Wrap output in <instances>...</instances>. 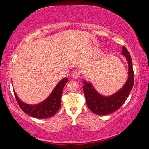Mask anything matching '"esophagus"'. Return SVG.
<instances>
[{"label":"esophagus","mask_w":149,"mask_h":149,"mask_svg":"<svg viewBox=\"0 0 149 149\" xmlns=\"http://www.w3.org/2000/svg\"><path fill=\"white\" fill-rule=\"evenodd\" d=\"M79 72L78 70H74L72 72V78H74V79H76L78 77H79Z\"/></svg>","instance_id":"1"}]
</instances>
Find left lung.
Masks as SVG:
<instances>
[{"mask_svg": "<svg viewBox=\"0 0 149 149\" xmlns=\"http://www.w3.org/2000/svg\"><path fill=\"white\" fill-rule=\"evenodd\" d=\"M122 54L128 62L129 72L128 79L122 89L110 97H104L99 94L90 83L84 80V89L85 100L88 108L92 112L97 115H107L118 110L125 102L129 96L134 84V74L130 52L125 47H122Z\"/></svg>", "mask_w": 149, "mask_h": 149, "instance_id": "obj_1", "label": "left lung"}]
</instances>
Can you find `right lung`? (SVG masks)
Wrapping results in <instances>:
<instances>
[{"label": "right lung", "instance_id": "right-lung-1", "mask_svg": "<svg viewBox=\"0 0 149 149\" xmlns=\"http://www.w3.org/2000/svg\"><path fill=\"white\" fill-rule=\"evenodd\" d=\"M68 81V79L67 77L62 79L57 84L49 97L38 104L29 105L26 104L19 100L16 93L14 91L15 98L20 108L28 115L38 119L50 118L54 116L60 109L62 91Z\"/></svg>", "mask_w": 149, "mask_h": 149}]
</instances>
